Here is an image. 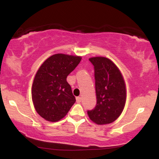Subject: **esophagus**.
<instances>
[{
  "instance_id": "34e87169",
  "label": "esophagus",
  "mask_w": 159,
  "mask_h": 159,
  "mask_svg": "<svg viewBox=\"0 0 159 159\" xmlns=\"http://www.w3.org/2000/svg\"><path fill=\"white\" fill-rule=\"evenodd\" d=\"M76 102H78V103H80V102H81V98H80V97H77V98H76Z\"/></svg>"
}]
</instances>
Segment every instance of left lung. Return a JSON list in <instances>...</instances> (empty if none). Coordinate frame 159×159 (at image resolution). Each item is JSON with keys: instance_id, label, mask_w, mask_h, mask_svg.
Returning a JSON list of instances; mask_svg holds the SVG:
<instances>
[{"instance_id": "1", "label": "left lung", "mask_w": 159, "mask_h": 159, "mask_svg": "<svg viewBox=\"0 0 159 159\" xmlns=\"http://www.w3.org/2000/svg\"><path fill=\"white\" fill-rule=\"evenodd\" d=\"M94 66L97 104L88 114L98 125L108 124L116 120L125 107V82L118 67L104 57L89 59Z\"/></svg>"}]
</instances>
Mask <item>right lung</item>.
<instances>
[{
    "label": "right lung",
    "instance_id": "1",
    "mask_svg": "<svg viewBox=\"0 0 159 159\" xmlns=\"http://www.w3.org/2000/svg\"><path fill=\"white\" fill-rule=\"evenodd\" d=\"M80 60L78 56L55 54L38 70L32 85V100L38 114L46 120H60L76 102L66 77Z\"/></svg>",
    "mask_w": 159,
    "mask_h": 159
}]
</instances>
